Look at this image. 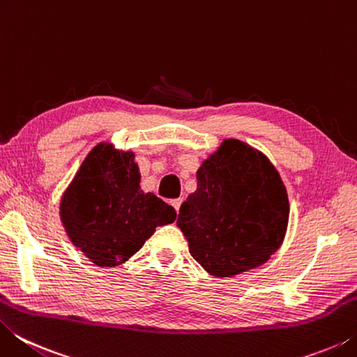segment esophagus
I'll use <instances>...</instances> for the list:
<instances>
[{"instance_id": "34e87169", "label": "esophagus", "mask_w": 357, "mask_h": 357, "mask_svg": "<svg viewBox=\"0 0 357 357\" xmlns=\"http://www.w3.org/2000/svg\"><path fill=\"white\" fill-rule=\"evenodd\" d=\"M172 204H173V208H174V209L179 211L181 204H183V198H176V200H172Z\"/></svg>"}]
</instances>
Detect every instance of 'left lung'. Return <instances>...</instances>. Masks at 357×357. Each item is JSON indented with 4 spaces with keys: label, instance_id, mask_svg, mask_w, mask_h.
Returning a JSON list of instances; mask_svg holds the SVG:
<instances>
[{
    "label": "left lung",
    "instance_id": "8db88e82",
    "mask_svg": "<svg viewBox=\"0 0 357 357\" xmlns=\"http://www.w3.org/2000/svg\"><path fill=\"white\" fill-rule=\"evenodd\" d=\"M288 215L285 185L271 162L249 144L225 140L197 172L178 227L193 259L213 275L231 277L268 261Z\"/></svg>",
    "mask_w": 357,
    "mask_h": 357
}]
</instances>
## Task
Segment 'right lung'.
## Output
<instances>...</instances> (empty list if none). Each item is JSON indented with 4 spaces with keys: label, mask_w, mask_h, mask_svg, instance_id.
Returning a JSON list of instances; mask_svg holds the SVG:
<instances>
[{
    "label": "right lung",
    "mask_w": 357,
    "mask_h": 357,
    "mask_svg": "<svg viewBox=\"0 0 357 357\" xmlns=\"http://www.w3.org/2000/svg\"><path fill=\"white\" fill-rule=\"evenodd\" d=\"M174 219L173 206L140 190L134 154L105 144L88 154L61 200V220L70 241L102 268L128 261L155 227Z\"/></svg>",
    "instance_id": "right-lung-1"
}]
</instances>
